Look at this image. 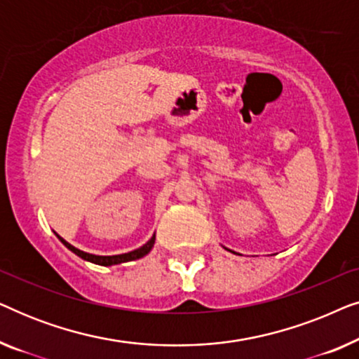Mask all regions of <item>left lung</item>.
Segmentation results:
<instances>
[{"instance_id": "left-lung-1", "label": "left lung", "mask_w": 359, "mask_h": 359, "mask_svg": "<svg viewBox=\"0 0 359 359\" xmlns=\"http://www.w3.org/2000/svg\"><path fill=\"white\" fill-rule=\"evenodd\" d=\"M229 250V248H227ZM229 252H232V250H229ZM232 253H235V252H232Z\"/></svg>"}]
</instances>
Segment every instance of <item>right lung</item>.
I'll use <instances>...</instances> for the list:
<instances>
[{
    "label": "right lung",
    "mask_w": 359,
    "mask_h": 359,
    "mask_svg": "<svg viewBox=\"0 0 359 359\" xmlns=\"http://www.w3.org/2000/svg\"><path fill=\"white\" fill-rule=\"evenodd\" d=\"M58 237V240L65 245V247L70 250L76 255V257H80L81 259H85V262H90V263H95V264H100V266H112V264H121V263H126V262H134V259H139L142 257H145V255L150 253V250L154 248L155 245V233L154 237H151L149 242L145 245H142L140 248L134 250V252H129V253H122V255H109V257H102V255H93V253H86L83 252V250L73 247L72 243H68L67 240H63L60 235L57 232H53Z\"/></svg>",
    "instance_id": "1"
}]
</instances>
